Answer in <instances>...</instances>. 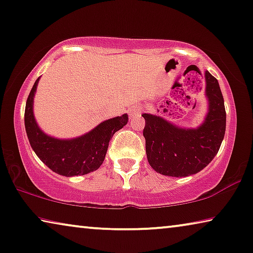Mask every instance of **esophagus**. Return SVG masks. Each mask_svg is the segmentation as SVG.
I'll return each mask as SVG.
<instances>
[{"instance_id":"esophagus-1","label":"esophagus","mask_w":253,"mask_h":253,"mask_svg":"<svg viewBox=\"0 0 253 253\" xmlns=\"http://www.w3.org/2000/svg\"><path fill=\"white\" fill-rule=\"evenodd\" d=\"M139 113H140V112H139V109H131V111H130V116H131V118H135V116H138L139 115Z\"/></svg>"}]
</instances>
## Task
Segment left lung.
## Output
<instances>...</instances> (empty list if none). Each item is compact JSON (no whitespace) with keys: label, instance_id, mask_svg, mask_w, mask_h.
Listing matches in <instances>:
<instances>
[{"label":"left lung","instance_id":"1","mask_svg":"<svg viewBox=\"0 0 253 253\" xmlns=\"http://www.w3.org/2000/svg\"><path fill=\"white\" fill-rule=\"evenodd\" d=\"M208 111L196 127L177 126L162 116L144 113V137L149 166L161 174L187 177L203 170L220 148L226 111L218 80L204 71Z\"/></svg>","mask_w":253,"mask_h":253}]
</instances>
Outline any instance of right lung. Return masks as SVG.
Returning <instances> with one entry per match:
<instances>
[{
	"instance_id": "1",
	"label": "right lung",
	"mask_w": 253,
	"mask_h": 253,
	"mask_svg": "<svg viewBox=\"0 0 253 253\" xmlns=\"http://www.w3.org/2000/svg\"><path fill=\"white\" fill-rule=\"evenodd\" d=\"M33 85L25 108V127L33 151L49 169L65 177L96 171L104 163L111 138L127 123V114L106 120L80 137L60 139L46 134L34 116V97L40 81Z\"/></svg>"
}]
</instances>
